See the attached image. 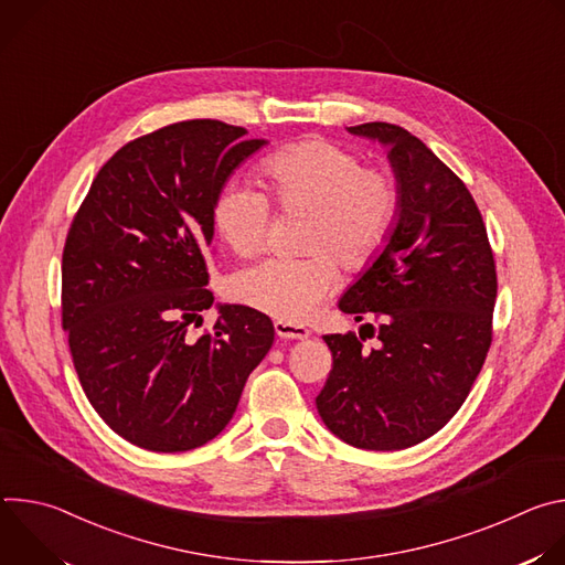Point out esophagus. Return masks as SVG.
Masks as SVG:
<instances>
[{
    "label": "esophagus",
    "mask_w": 565,
    "mask_h": 565,
    "mask_svg": "<svg viewBox=\"0 0 565 565\" xmlns=\"http://www.w3.org/2000/svg\"><path fill=\"white\" fill-rule=\"evenodd\" d=\"M275 331L281 340H308L310 338V331L301 324H292V321H275Z\"/></svg>",
    "instance_id": "1"
}]
</instances>
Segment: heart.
<instances>
[{"label":"heart","instance_id":"b5f03b06","mask_svg":"<svg viewBox=\"0 0 565 565\" xmlns=\"http://www.w3.org/2000/svg\"><path fill=\"white\" fill-rule=\"evenodd\" d=\"M262 174L284 210H308L297 259L268 257L241 270L234 295L277 319L301 321L315 312L349 270L369 266L384 248L399 210L395 179L364 168L358 153L335 142L308 138L273 151ZM212 221L223 244L238 257L257 255L268 238L273 207L268 196L246 183H225L212 205Z\"/></svg>","mask_w":565,"mask_h":565}]
</instances>
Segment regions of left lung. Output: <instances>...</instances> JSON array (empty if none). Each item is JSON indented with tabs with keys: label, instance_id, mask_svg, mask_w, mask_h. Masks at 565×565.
I'll return each instance as SVG.
<instances>
[{
	"label": "left lung",
	"instance_id": "obj_1",
	"mask_svg": "<svg viewBox=\"0 0 565 565\" xmlns=\"http://www.w3.org/2000/svg\"><path fill=\"white\" fill-rule=\"evenodd\" d=\"M349 131L388 149L399 210L384 250L340 299L375 327L324 335L333 369L315 405L344 443L395 451L462 407L492 344L497 266L476 201L420 138L388 122ZM364 337L379 347L366 352Z\"/></svg>",
	"mask_w": 565,
	"mask_h": 565
}]
</instances>
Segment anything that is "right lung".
I'll return each mask as SVG.
<instances>
[{
    "mask_svg": "<svg viewBox=\"0 0 565 565\" xmlns=\"http://www.w3.org/2000/svg\"><path fill=\"white\" fill-rule=\"evenodd\" d=\"M221 120L174 122L120 147L92 183L62 253V327L92 407L136 447L174 454L232 420L275 327L218 303L212 333L190 335L214 303L212 205L266 145Z\"/></svg>",
    "mask_w": 565,
    "mask_h": 565,
    "instance_id": "obj_1",
    "label": "right lung"
}]
</instances>
